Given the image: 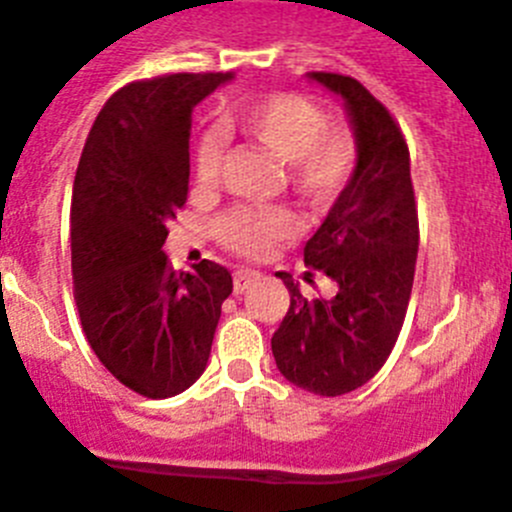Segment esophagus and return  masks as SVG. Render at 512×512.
<instances>
[{
    "label": "esophagus",
    "instance_id": "obj_1",
    "mask_svg": "<svg viewBox=\"0 0 512 512\" xmlns=\"http://www.w3.org/2000/svg\"><path fill=\"white\" fill-rule=\"evenodd\" d=\"M255 280H260V272L252 270V267H240V270L234 272V293H245Z\"/></svg>",
    "mask_w": 512,
    "mask_h": 512
}]
</instances>
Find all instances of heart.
<instances>
[{
    "mask_svg": "<svg viewBox=\"0 0 512 512\" xmlns=\"http://www.w3.org/2000/svg\"><path fill=\"white\" fill-rule=\"evenodd\" d=\"M224 126L265 146L285 166V184L308 207L323 209L341 197L356 171L358 146L346 126H331L315 100L298 93H267L234 103L224 113ZM224 141L207 131L194 143V176L202 189L219 181ZM300 222L288 207L229 209L214 224L219 245L245 260H265L280 242L293 240Z\"/></svg>",
    "mask_w": 512,
    "mask_h": 512,
    "instance_id": "b5f03b06",
    "label": "heart"
}]
</instances>
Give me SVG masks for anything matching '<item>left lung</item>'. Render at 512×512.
<instances>
[{
	"instance_id": "left-lung-1",
	"label": "left lung",
	"mask_w": 512,
	"mask_h": 512,
	"mask_svg": "<svg viewBox=\"0 0 512 512\" xmlns=\"http://www.w3.org/2000/svg\"><path fill=\"white\" fill-rule=\"evenodd\" d=\"M341 95L356 136V171L318 232L305 242V280L323 272L331 298H305L278 272L290 308L272 336V356L290 384L321 396L364 386L399 338L417 265L419 222L409 148L384 105L348 75L308 73Z\"/></svg>"
}]
</instances>
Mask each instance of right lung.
Masks as SVG:
<instances>
[{
  "mask_svg": "<svg viewBox=\"0 0 512 512\" xmlns=\"http://www.w3.org/2000/svg\"><path fill=\"white\" fill-rule=\"evenodd\" d=\"M232 73H176L123 85L95 118L70 209L73 288L100 364L148 399L207 369L232 275L212 260L176 272L161 250L189 194L191 111Z\"/></svg>",
  "mask_w": 512,
  "mask_h": 512,
  "instance_id": "obj_1",
  "label": "right lung"
}]
</instances>
